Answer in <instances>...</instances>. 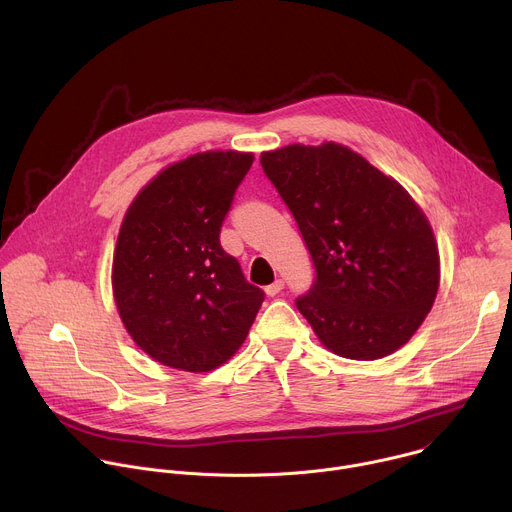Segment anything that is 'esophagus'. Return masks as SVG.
Segmentation results:
<instances>
[{
	"label": "esophagus",
	"instance_id": "esophagus-1",
	"mask_svg": "<svg viewBox=\"0 0 512 512\" xmlns=\"http://www.w3.org/2000/svg\"><path fill=\"white\" fill-rule=\"evenodd\" d=\"M281 289H283V281H281V279H275L271 285H267V287H265V294H267L269 298H273V296H277V294H279Z\"/></svg>",
	"mask_w": 512,
	"mask_h": 512
}]
</instances>
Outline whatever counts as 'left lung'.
Segmentation results:
<instances>
[{
  "mask_svg": "<svg viewBox=\"0 0 512 512\" xmlns=\"http://www.w3.org/2000/svg\"><path fill=\"white\" fill-rule=\"evenodd\" d=\"M261 166L312 255L316 281L296 306L320 342L352 360L409 342L440 287L435 237L409 192L334 141L263 152Z\"/></svg>",
  "mask_w": 512,
  "mask_h": 512,
  "instance_id": "8db88e82",
  "label": "left lung"
}]
</instances>
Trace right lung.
Listing matches in <instances>:
<instances>
[{
    "label": "right lung",
    "instance_id": "add662e5",
    "mask_svg": "<svg viewBox=\"0 0 512 512\" xmlns=\"http://www.w3.org/2000/svg\"><path fill=\"white\" fill-rule=\"evenodd\" d=\"M251 164L245 152L194 154L145 184L125 212L111 275L117 312L133 342L166 367H221L263 304V289L218 239Z\"/></svg>",
    "mask_w": 512,
    "mask_h": 512
}]
</instances>
